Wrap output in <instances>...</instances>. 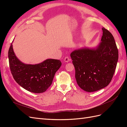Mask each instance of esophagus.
I'll return each instance as SVG.
<instances>
[{"mask_svg": "<svg viewBox=\"0 0 127 127\" xmlns=\"http://www.w3.org/2000/svg\"><path fill=\"white\" fill-rule=\"evenodd\" d=\"M64 61L65 63H68L69 61H70V58H69V57H68V56H66V57L64 58Z\"/></svg>", "mask_w": 127, "mask_h": 127, "instance_id": "obj_1", "label": "esophagus"}]
</instances>
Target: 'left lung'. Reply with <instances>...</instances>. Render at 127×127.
Listing matches in <instances>:
<instances>
[{
    "label": "left lung",
    "mask_w": 127,
    "mask_h": 127,
    "mask_svg": "<svg viewBox=\"0 0 127 127\" xmlns=\"http://www.w3.org/2000/svg\"><path fill=\"white\" fill-rule=\"evenodd\" d=\"M101 42L96 48H83L70 53L75 69L77 83L88 92L98 91L109 85L118 60V50L114 37L102 29Z\"/></svg>",
    "instance_id": "1"
}]
</instances>
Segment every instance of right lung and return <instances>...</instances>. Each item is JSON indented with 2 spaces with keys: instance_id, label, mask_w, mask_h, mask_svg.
Here are the masks:
<instances>
[{
  "instance_id": "obj_1",
  "label": "right lung",
  "mask_w": 127,
  "mask_h": 127,
  "mask_svg": "<svg viewBox=\"0 0 127 127\" xmlns=\"http://www.w3.org/2000/svg\"><path fill=\"white\" fill-rule=\"evenodd\" d=\"M8 59L15 81L26 90L35 93H43L50 86L56 72L61 66L59 60L52 59L35 64L23 63L15 56L12 43L8 50Z\"/></svg>"
}]
</instances>
